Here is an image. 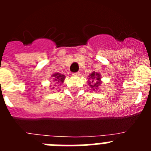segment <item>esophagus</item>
<instances>
[{
  "label": "esophagus",
  "mask_w": 151,
  "mask_h": 151,
  "mask_svg": "<svg viewBox=\"0 0 151 151\" xmlns=\"http://www.w3.org/2000/svg\"><path fill=\"white\" fill-rule=\"evenodd\" d=\"M73 76H79V75H80V72H76V73H73Z\"/></svg>",
  "instance_id": "34e87169"
}]
</instances>
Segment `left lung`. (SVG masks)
I'll use <instances>...</instances> for the list:
<instances>
[{"mask_svg": "<svg viewBox=\"0 0 151 151\" xmlns=\"http://www.w3.org/2000/svg\"><path fill=\"white\" fill-rule=\"evenodd\" d=\"M101 84V75L95 72H92L91 74L89 76L88 78V85H90L91 88H92L93 90H97Z\"/></svg>", "mask_w": 151, "mask_h": 151, "instance_id": "8db88e82", "label": "left lung"}]
</instances>
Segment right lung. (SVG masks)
I'll use <instances>...</instances> for the list:
<instances>
[{
	"label": "right lung",
	"instance_id": "obj_1",
	"mask_svg": "<svg viewBox=\"0 0 151 151\" xmlns=\"http://www.w3.org/2000/svg\"><path fill=\"white\" fill-rule=\"evenodd\" d=\"M52 77H53V81H54V82H55L56 84H61L63 83V82H64V79H65V76L64 75H62L60 74V73H54L53 76H52Z\"/></svg>",
	"mask_w": 151,
	"mask_h": 151
}]
</instances>
